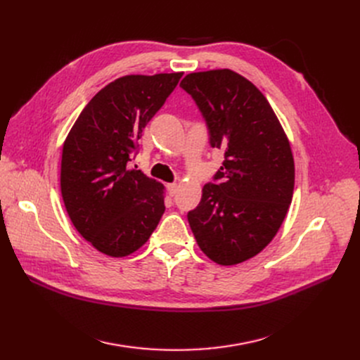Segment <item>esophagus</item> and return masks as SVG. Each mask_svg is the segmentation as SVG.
<instances>
[{
    "mask_svg": "<svg viewBox=\"0 0 360 360\" xmlns=\"http://www.w3.org/2000/svg\"><path fill=\"white\" fill-rule=\"evenodd\" d=\"M167 191L170 195H176L178 193V184H167Z\"/></svg>",
    "mask_w": 360,
    "mask_h": 360,
    "instance_id": "34e87169",
    "label": "esophagus"
}]
</instances>
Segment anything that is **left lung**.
I'll use <instances>...</instances> for the list:
<instances>
[{"instance_id":"obj_1","label":"left lung","mask_w":360,"mask_h":360,"mask_svg":"<svg viewBox=\"0 0 360 360\" xmlns=\"http://www.w3.org/2000/svg\"><path fill=\"white\" fill-rule=\"evenodd\" d=\"M198 106L223 166L188 221L201 251L221 266L261 252L286 217L295 185L289 140L266 96L232 70L191 72L179 84Z\"/></svg>"}]
</instances>
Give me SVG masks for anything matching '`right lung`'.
I'll return each instance as SVG.
<instances>
[{"mask_svg":"<svg viewBox=\"0 0 360 360\" xmlns=\"http://www.w3.org/2000/svg\"><path fill=\"white\" fill-rule=\"evenodd\" d=\"M182 74L125 75L109 83L86 105L64 143L67 213L79 233L109 257L143 247L165 213L163 185L127 165Z\"/></svg>","mask_w":360,"mask_h":360,"instance_id":"1","label":"right lung"}]
</instances>
